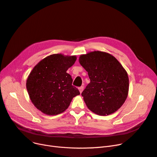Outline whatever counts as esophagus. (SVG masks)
Listing matches in <instances>:
<instances>
[{
  "label": "esophagus",
  "instance_id": "34e87169",
  "mask_svg": "<svg viewBox=\"0 0 157 157\" xmlns=\"http://www.w3.org/2000/svg\"><path fill=\"white\" fill-rule=\"evenodd\" d=\"M78 90H79L80 93H82V91H83V90H84V87H83V86L79 87H78Z\"/></svg>",
  "mask_w": 157,
  "mask_h": 157
}]
</instances>
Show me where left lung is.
Listing matches in <instances>:
<instances>
[{
    "mask_svg": "<svg viewBox=\"0 0 157 157\" xmlns=\"http://www.w3.org/2000/svg\"><path fill=\"white\" fill-rule=\"evenodd\" d=\"M90 83L82 93L87 108L96 114L114 113L124 103L129 90L128 73L111 54L94 51L79 57Z\"/></svg>",
    "mask_w": 157,
    "mask_h": 157,
    "instance_id": "1",
    "label": "left lung"
}]
</instances>
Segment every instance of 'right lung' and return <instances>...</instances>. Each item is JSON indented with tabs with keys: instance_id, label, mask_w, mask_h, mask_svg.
Returning a JSON list of instances; mask_svg holds the SVG:
<instances>
[{
	"instance_id": "1",
	"label": "right lung",
	"mask_w": 157,
	"mask_h": 157,
	"mask_svg": "<svg viewBox=\"0 0 157 157\" xmlns=\"http://www.w3.org/2000/svg\"><path fill=\"white\" fill-rule=\"evenodd\" d=\"M76 60V56L52 54L42 59L30 73L26 82L29 98L44 114L63 113L73 97L80 94L72 86L71 76L66 73Z\"/></svg>"
}]
</instances>
